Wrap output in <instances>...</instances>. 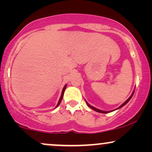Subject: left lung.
<instances>
[{
    "instance_id": "8db88e82",
    "label": "left lung",
    "mask_w": 152,
    "mask_h": 152,
    "mask_svg": "<svg viewBox=\"0 0 152 152\" xmlns=\"http://www.w3.org/2000/svg\"><path fill=\"white\" fill-rule=\"evenodd\" d=\"M134 91H133V93H132V95H131V96L129 97V98L128 99H127V100L126 101V102H125L124 103V104H121V106H119V107H118V108H117V109H120V108L123 107V106H124V105H126V104H127V103H128L129 102V100H130V99H132V96H133V95H134ZM86 102V104H87V105H88V107H90V108H91V109H93V110H94V111H97V112H99V113H103V114H107V113L111 112V111H114V110H113V111H102V110L98 109H96V108H95V107H94V106H92L91 105H90V104H88V102Z\"/></svg>"
}]
</instances>
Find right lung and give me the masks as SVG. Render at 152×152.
<instances>
[{
	"mask_svg": "<svg viewBox=\"0 0 152 152\" xmlns=\"http://www.w3.org/2000/svg\"><path fill=\"white\" fill-rule=\"evenodd\" d=\"M66 88V85H65V86H64V88H63V90H62V93H61V96L60 99H59V101H58V104H57L56 106V108L58 107V106H59V104H60L61 102V101H62V99H63V96H64V91H65Z\"/></svg>",
	"mask_w": 152,
	"mask_h": 152,
	"instance_id": "add662e5",
	"label": "right lung"
}]
</instances>
